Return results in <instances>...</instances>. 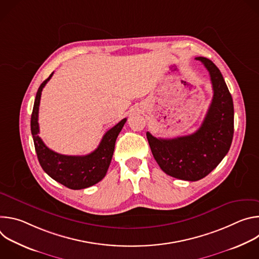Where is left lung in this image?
I'll list each match as a JSON object with an SVG mask.
<instances>
[{
	"mask_svg": "<svg viewBox=\"0 0 259 259\" xmlns=\"http://www.w3.org/2000/svg\"><path fill=\"white\" fill-rule=\"evenodd\" d=\"M210 75L213 98L201 127L193 134L171 139L146 132L153 156L168 175L188 181L207 176L229 153L234 136V103L218 67L208 58L197 57Z\"/></svg>",
	"mask_w": 259,
	"mask_h": 259,
	"instance_id": "8db88e82",
	"label": "left lung"
}]
</instances>
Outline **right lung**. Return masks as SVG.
<instances>
[{
  "mask_svg": "<svg viewBox=\"0 0 259 259\" xmlns=\"http://www.w3.org/2000/svg\"><path fill=\"white\" fill-rule=\"evenodd\" d=\"M52 76L53 72L41 84L33 103L30 130L35 153L43 170L55 181L70 190L86 189L94 186L105 176L114 155L116 139L127 119H123L112 129H109L103 135L97 149L89 155L65 156L53 152L39 136L40 129L38 123L42 90Z\"/></svg>",
  "mask_w": 259,
  "mask_h": 259,
  "instance_id": "add662e5",
  "label": "right lung"
}]
</instances>
